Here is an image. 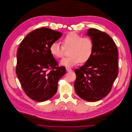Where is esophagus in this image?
Masks as SVG:
<instances>
[{
    "label": "esophagus",
    "mask_w": 132,
    "mask_h": 132,
    "mask_svg": "<svg viewBox=\"0 0 132 132\" xmlns=\"http://www.w3.org/2000/svg\"><path fill=\"white\" fill-rule=\"evenodd\" d=\"M66 70H67V71L68 72H71V71H72V70L71 69L69 68H66Z\"/></svg>",
    "instance_id": "1"
}]
</instances>
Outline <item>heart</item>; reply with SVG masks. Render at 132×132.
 <instances>
[{
    "label": "heart",
    "mask_w": 132,
    "mask_h": 132,
    "mask_svg": "<svg viewBox=\"0 0 132 132\" xmlns=\"http://www.w3.org/2000/svg\"><path fill=\"white\" fill-rule=\"evenodd\" d=\"M62 45L54 42L51 44L49 50L55 57L62 59L64 57L65 50L70 49V56L61 61V64L67 67H72L79 62L84 63L91 58L94 50V43L90 37H82L76 32L67 34L62 39Z\"/></svg>",
    "instance_id": "obj_1"
}]
</instances>
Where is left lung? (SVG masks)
Wrapping results in <instances>:
<instances>
[{
	"label": "left lung",
	"instance_id": "8db88e82",
	"mask_svg": "<svg viewBox=\"0 0 132 132\" xmlns=\"http://www.w3.org/2000/svg\"><path fill=\"white\" fill-rule=\"evenodd\" d=\"M87 35L93 41V52L84 65L75 70V90L81 99L96 102L108 95L118 76V52L114 41L105 32L90 28Z\"/></svg>",
	"mask_w": 132,
	"mask_h": 132
}]
</instances>
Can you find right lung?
Returning <instances> with one entry per match:
<instances>
[{
	"label": "right lung",
	"instance_id": "add662e5",
	"mask_svg": "<svg viewBox=\"0 0 132 132\" xmlns=\"http://www.w3.org/2000/svg\"><path fill=\"white\" fill-rule=\"evenodd\" d=\"M62 33L47 28L36 29L21 41L17 52L16 73L25 93L36 102L53 97L59 80L66 72L50 52L51 44Z\"/></svg>",
	"mask_w": 132,
	"mask_h": 132
}]
</instances>
